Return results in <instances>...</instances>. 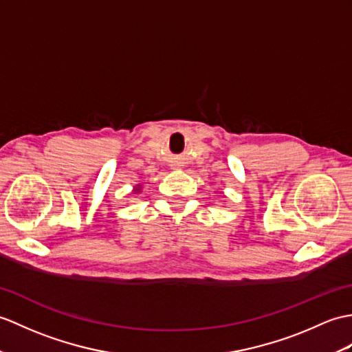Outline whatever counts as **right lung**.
Listing matches in <instances>:
<instances>
[{"instance_id": "right-lung-1", "label": "right lung", "mask_w": 352, "mask_h": 352, "mask_svg": "<svg viewBox=\"0 0 352 352\" xmlns=\"http://www.w3.org/2000/svg\"><path fill=\"white\" fill-rule=\"evenodd\" d=\"M139 190H141V186H139V184H138V186L135 187V192H139Z\"/></svg>"}]
</instances>
